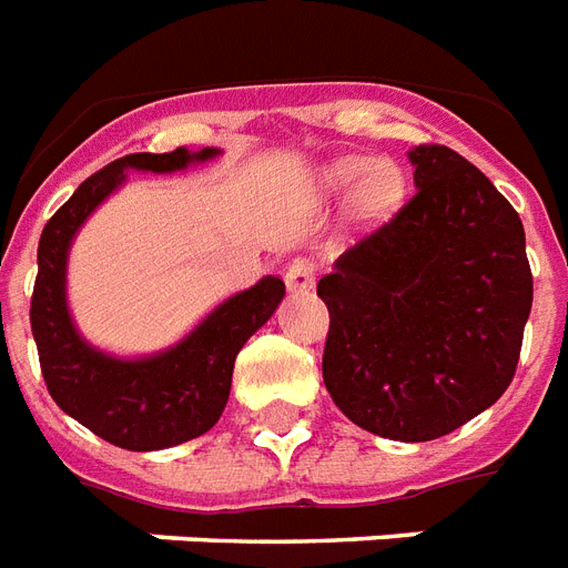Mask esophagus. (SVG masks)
<instances>
[{"label": "esophagus", "instance_id": "obj_1", "mask_svg": "<svg viewBox=\"0 0 568 568\" xmlns=\"http://www.w3.org/2000/svg\"><path fill=\"white\" fill-rule=\"evenodd\" d=\"M285 285L288 292H310L315 285V265L310 258H294L292 265L285 267Z\"/></svg>", "mask_w": 568, "mask_h": 568}]
</instances>
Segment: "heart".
<instances>
[{"instance_id": "obj_1", "label": "heart", "mask_w": 568, "mask_h": 568, "mask_svg": "<svg viewBox=\"0 0 568 568\" xmlns=\"http://www.w3.org/2000/svg\"><path fill=\"white\" fill-rule=\"evenodd\" d=\"M321 189L327 194L351 191V214L359 223H377L404 205L406 180L395 162L345 155L321 168Z\"/></svg>"}]
</instances>
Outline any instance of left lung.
<instances>
[{
  "label": "left lung",
  "mask_w": 568,
  "mask_h": 568,
  "mask_svg": "<svg viewBox=\"0 0 568 568\" xmlns=\"http://www.w3.org/2000/svg\"><path fill=\"white\" fill-rule=\"evenodd\" d=\"M415 194L321 276L324 386L363 430L430 442L507 392L534 303L525 226L448 146L409 150Z\"/></svg>",
  "instance_id": "left-lung-1"
}]
</instances>
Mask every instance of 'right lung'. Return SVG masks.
I'll return each mask as SVG.
<instances>
[{"label": "right lung", "instance_id": "right-lung-1", "mask_svg": "<svg viewBox=\"0 0 568 568\" xmlns=\"http://www.w3.org/2000/svg\"><path fill=\"white\" fill-rule=\"evenodd\" d=\"M217 146L135 153L84 180L40 232L31 333L52 400L100 439L126 450H162L212 430L230 400L235 356L285 297L280 276L230 294L176 345L118 356L79 333L67 303V262L75 232L126 182L129 171L180 173L217 159Z\"/></svg>", "mask_w": 568, "mask_h": 568}]
</instances>
